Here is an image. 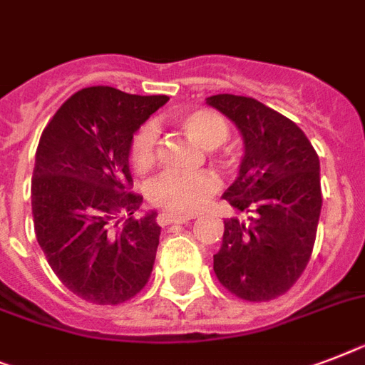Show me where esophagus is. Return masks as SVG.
<instances>
[{
  "label": "esophagus",
  "instance_id": "34e87169",
  "mask_svg": "<svg viewBox=\"0 0 365 365\" xmlns=\"http://www.w3.org/2000/svg\"><path fill=\"white\" fill-rule=\"evenodd\" d=\"M191 219H195L192 215H174V213H159L157 215V223L161 227H167V225L173 223H189Z\"/></svg>",
  "mask_w": 365,
  "mask_h": 365
}]
</instances>
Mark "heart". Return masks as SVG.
<instances>
[{"label":"heart","mask_w":365,"mask_h":365,"mask_svg":"<svg viewBox=\"0 0 365 365\" xmlns=\"http://www.w3.org/2000/svg\"><path fill=\"white\" fill-rule=\"evenodd\" d=\"M180 127L195 144L204 150H213L221 146L229 138L227 121L213 110L198 108L180 115ZM157 129L153 123L144 125L135 133L131 140V163L138 170H144L155 159ZM219 183L210 173L178 174L161 173L148 183V200L157 208L167 210L170 213H192L200 210L208 198L217 191Z\"/></svg>","instance_id":"heart-1"}]
</instances>
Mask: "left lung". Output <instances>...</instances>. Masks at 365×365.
Wrapping results in <instances>:
<instances>
[{
	"mask_svg": "<svg viewBox=\"0 0 365 365\" xmlns=\"http://www.w3.org/2000/svg\"><path fill=\"white\" fill-rule=\"evenodd\" d=\"M238 127L244 157L223 198L238 212L225 221L213 255L219 283L242 300L285 294L306 269L321 215V163L300 127L257 99L219 93L206 99Z\"/></svg>",
	"mask_w": 365,
	"mask_h": 365,
	"instance_id": "left-lung-1",
	"label": "left lung"
}]
</instances>
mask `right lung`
I'll use <instances>...</instances> for the list:
<instances>
[{"label":"right lung","mask_w":365,"mask_h":365,"mask_svg":"<svg viewBox=\"0 0 365 365\" xmlns=\"http://www.w3.org/2000/svg\"><path fill=\"white\" fill-rule=\"evenodd\" d=\"M168 101L110 86L76 91L44 127L31 178L37 242L58 279L97 306L131 300L152 275L161 227L136 219L129 150L138 127ZM127 215L126 223L115 219Z\"/></svg>","instance_id":"add662e5"}]
</instances>
